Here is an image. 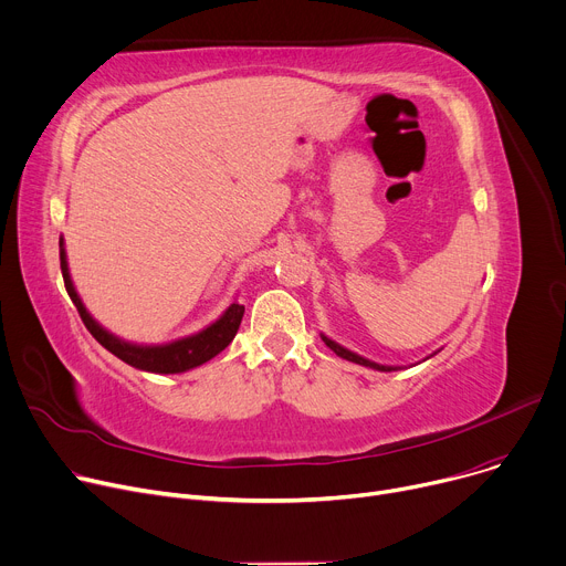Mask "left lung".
Instances as JSON below:
<instances>
[{
    "instance_id": "8db88e82",
    "label": "left lung",
    "mask_w": 566,
    "mask_h": 566,
    "mask_svg": "<svg viewBox=\"0 0 566 566\" xmlns=\"http://www.w3.org/2000/svg\"><path fill=\"white\" fill-rule=\"evenodd\" d=\"M323 342H325V346H327L329 350H334L338 357H344V359H348V361H355V364H359V366H368V368H375V370H398V368H400V366L375 364V361H370V359H366V357H361V355H357V353H353V350H348V348H344V346H338L336 342H332V338H327L325 334H323Z\"/></svg>"
}]
</instances>
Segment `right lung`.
<instances>
[{
    "instance_id": "1",
    "label": "right lung",
    "mask_w": 566,
    "mask_h": 566,
    "mask_svg": "<svg viewBox=\"0 0 566 566\" xmlns=\"http://www.w3.org/2000/svg\"><path fill=\"white\" fill-rule=\"evenodd\" d=\"M61 248V273H63V282H65V291L70 295V300L77 307L84 325L88 327V332L97 338V342L108 350L116 355L118 359H123L125 364L147 370V373H184L191 370L205 361H209L211 357H216L218 353H222L232 344V338L239 332L241 318L245 307L234 303L224 314L211 323L209 327H205L198 334L177 338L172 344H164V346H136L125 342V338H118L116 334L106 332L84 307L82 297L74 291V284L70 280V271H67V259H65V248H63V239L59 241Z\"/></svg>"
}]
</instances>
